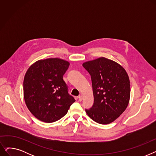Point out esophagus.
Instances as JSON below:
<instances>
[{"label":"esophagus","instance_id":"obj_1","mask_svg":"<svg viewBox=\"0 0 156 156\" xmlns=\"http://www.w3.org/2000/svg\"><path fill=\"white\" fill-rule=\"evenodd\" d=\"M82 99H83V96H82V95H80L78 96V100H79L80 101H82Z\"/></svg>","mask_w":156,"mask_h":156}]
</instances>
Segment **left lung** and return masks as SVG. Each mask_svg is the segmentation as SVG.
<instances>
[{
  "instance_id": "8db88e82",
  "label": "left lung",
  "mask_w": 156,
  "mask_h": 156,
  "mask_svg": "<svg viewBox=\"0 0 156 156\" xmlns=\"http://www.w3.org/2000/svg\"><path fill=\"white\" fill-rule=\"evenodd\" d=\"M83 68L91 76L94 102L85 109L97 123L107 125L116 120L126 109L130 97V83L125 69L105 57L87 61Z\"/></svg>"
}]
</instances>
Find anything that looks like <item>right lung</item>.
<instances>
[{
  "mask_svg": "<svg viewBox=\"0 0 156 156\" xmlns=\"http://www.w3.org/2000/svg\"><path fill=\"white\" fill-rule=\"evenodd\" d=\"M69 66L66 61L49 58L35 62L27 70L23 81L24 99L38 119L45 122L59 120L75 102L63 80Z\"/></svg>",
  "mask_w": 156,
  "mask_h": 156,
  "instance_id": "add662e5",
  "label": "right lung"
}]
</instances>
